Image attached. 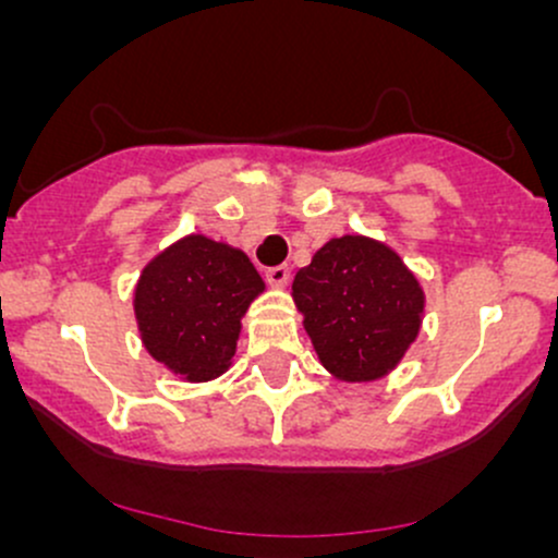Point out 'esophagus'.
Listing matches in <instances>:
<instances>
[{"instance_id": "esophagus-1", "label": "esophagus", "mask_w": 558, "mask_h": 558, "mask_svg": "<svg viewBox=\"0 0 558 558\" xmlns=\"http://www.w3.org/2000/svg\"><path fill=\"white\" fill-rule=\"evenodd\" d=\"M265 278H267V283H270V286L283 288L288 283V278H291V270H288V265H275L265 272Z\"/></svg>"}]
</instances>
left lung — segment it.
<instances>
[{
	"label": "left lung",
	"instance_id": "obj_1",
	"mask_svg": "<svg viewBox=\"0 0 558 558\" xmlns=\"http://www.w3.org/2000/svg\"><path fill=\"white\" fill-rule=\"evenodd\" d=\"M291 296L319 364L341 383L393 373L425 317L417 275L388 243L360 233L317 248L293 278Z\"/></svg>",
	"mask_w": 558,
	"mask_h": 558
}]
</instances>
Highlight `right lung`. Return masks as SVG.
<instances>
[{"label": "right lung", "instance_id": "right-lung-1", "mask_svg": "<svg viewBox=\"0 0 558 558\" xmlns=\"http://www.w3.org/2000/svg\"><path fill=\"white\" fill-rule=\"evenodd\" d=\"M265 293L246 254L191 233L146 262L133 312L149 356L185 383H207L233 364L241 319Z\"/></svg>", "mask_w": 558, "mask_h": 558}]
</instances>
